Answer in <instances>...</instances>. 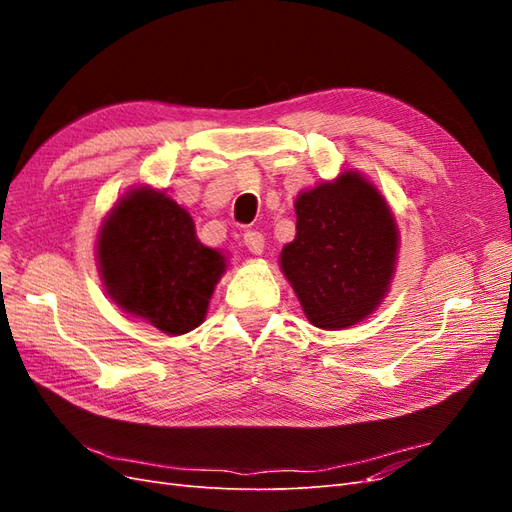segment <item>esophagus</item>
<instances>
[{"label": "esophagus", "instance_id": "esophagus-1", "mask_svg": "<svg viewBox=\"0 0 512 512\" xmlns=\"http://www.w3.org/2000/svg\"><path fill=\"white\" fill-rule=\"evenodd\" d=\"M243 243H245L247 250H250V252L256 254V256L265 252V237H262L260 232H256V230L245 232V235H243Z\"/></svg>", "mask_w": 512, "mask_h": 512}]
</instances>
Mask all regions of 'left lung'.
Returning <instances> with one entry per match:
<instances>
[{"mask_svg":"<svg viewBox=\"0 0 512 512\" xmlns=\"http://www.w3.org/2000/svg\"><path fill=\"white\" fill-rule=\"evenodd\" d=\"M297 235L280 267L318 329H350L389 294L399 252L393 209L363 173L344 168L294 200Z\"/></svg>","mask_w":512,"mask_h":512,"instance_id":"8db88e82","label":"left lung"}]
</instances>
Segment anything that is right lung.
Here are the masks:
<instances>
[{
	"label": "right lung",
	"instance_id": "right-lung-1",
	"mask_svg": "<svg viewBox=\"0 0 512 512\" xmlns=\"http://www.w3.org/2000/svg\"><path fill=\"white\" fill-rule=\"evenodd\" d=\"M96 258L123 314L166 335L194 331L226 273V256L196 237L192 215L151 185L123 194L102 220Z\"/></svg>",
	"mask_w": 512,
	"mask_h": 512
}]
</instances>
